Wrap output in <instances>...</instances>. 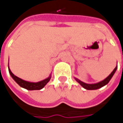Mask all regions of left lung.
Segmentation results:
<instances>
[{
  "mask_svg": "<svg viewBox=\"0 0 123 123\" xmlns=\"http://www.w3.org/2000/svg\"><path fill=\"white\" fill-rule=\"evenodd\" d=\"M117 70V66H116V68L113 70V71L111 73V74H110L108 77H106L105 79L103 80L102 81H100V82H99L98 83H96V84H86V83L83 82L81 80H78V78H75V80H76V82H78L84 88L86 89V90H97V89L100 88H102V87H103L104 86L106 85V84L110 82V80H111L113 75H114L115 73L116 72Z\"/></svg>",
  "mask_w": 123,
  "mask_h": 123,
  "instance_id": "obj_1",
  "label": "left lung"
}]
</instances>
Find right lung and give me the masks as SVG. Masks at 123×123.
<instances>
[{
	"label": "right lung",
	"mask_w": 123,
	"mask_h": 123,
	"mask_svg": "<svg viewBox=\"0 0 123 123\" xmlns=\"http://www.w3.org/2000/svg\"><path fill=\"white\" fill-rule=\"evenodd\" d=\"M8 68L9 74H10V75H11L12 78V79L14 80L15 82L17 83L18 84L21 86V87L23 88L27 89L28 90H41V89H42L44 86L47 84V83L49 82L51 78V74L48 78H47L46 79L43 80L39 81V82H31L25 81L24 80L19 78L18 77L14 75V74L12 73L11 70H10L9 66H8Z\"/></svg>",
	"instance_id": "obj_1"
}]
</instances>
